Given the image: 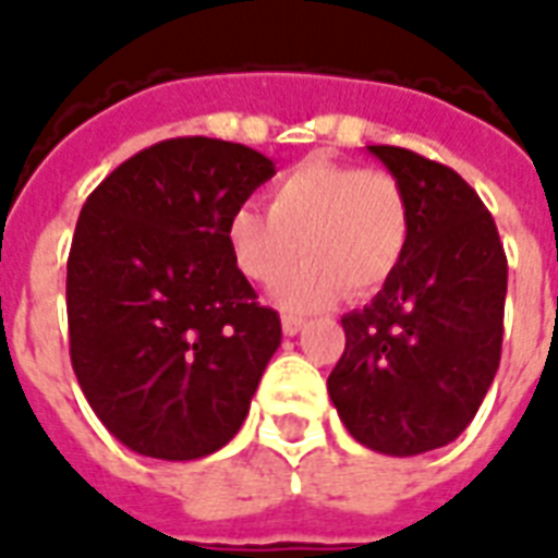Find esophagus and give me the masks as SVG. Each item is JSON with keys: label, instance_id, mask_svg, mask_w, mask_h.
<instances>
[{"label": "esophagus", "instance_id": "34e87169", "mask_svg": "<svg viewBox=\"0 0 558 558\" xmlns=\"http://www.w3.org/2000/svg\"><path fill=\"white\" fill-rule=\"evenodd\" d=\"M303 317H296V314H284L282 317V332L284 335H296L300 329H303Z\"/></svg>", "mask_w": 558, "mask_h": 558}]
</instances>
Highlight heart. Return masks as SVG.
<instances>
[{"instance_id": "obj_1", "label": "heart", "mask_w": 558, "mask_h": 558, "mask_svg": "<svg viewBox=\"0 0 558 558\" xmlns=\"http://www.w3.org/2000/svg\"><path fill=\"white\" fill-rule=\"evenodd\" d=\"M226 241L234 267L258 284L282 279L303 250L308 262L276 288V303L314 312L391 279L409 244V199L388 170L314 158L274 184L270 215L234 208Z\"/></svg>"}]
</instances>
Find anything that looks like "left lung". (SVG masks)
Masks as SVG:
<instances>
[{
    "mask_svg": "<svg viewBox=\"0 0 558 558\" xmlns=\"http://www.w3.org/2000/svg\"><path fill=\"white\" fill-rule=\"evenodd\" d=\"M409 199L403 262L371 305L343 314L329 397L355 441L421 456L468 429L500 367L506 253L494 217L450 167L367 146Z\"/></svg>",
    "mask_w": 558,
    "mask_h": 558,
    "instance_id": "8db88e82",
    "label": "left lung"
}]
</instances>
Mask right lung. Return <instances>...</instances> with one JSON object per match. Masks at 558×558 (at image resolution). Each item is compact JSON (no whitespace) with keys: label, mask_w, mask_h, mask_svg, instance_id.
Masks as SVG:
<instances>
[{"label":"right lung","mask_w":558,"mask_h":558,"mask_svg":"<svg viewBox=\"0 0 558 558\" xmlns=\"http://www.w3.org/2000/svg\"><path fill=\"white\" fill-rule=\"evenodd\" d=\"M274 175L244 144L173 137L87 196L66 258L70 359L129 450L194 462L241 429L282 324L234 267L226 223Z\"/></svg>","instance_id":"1"}]
</instances>
